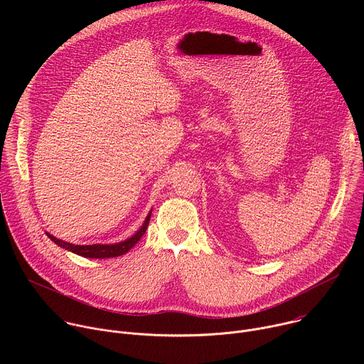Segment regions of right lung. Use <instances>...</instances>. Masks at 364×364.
<instances>
[{"label": "right lung", "mask_w": 364, "mask_h": 364, "mask_svg": "<svg viewBox=\"0 0 364 364\" xmlns=\"http://www.w3.org/2000/svg\"><path fill=\"white\" fill-rule=\"evenodd\" d=\"M149 218H151V212L148 213L145 222L142 223V226L139 228V230L135 235H132L129 239H127L124 242L112 243V245H100V243H97V245H73V243L60 240V239L55 237L53 235H50L47 232H46V235L50 237V240H53L60 247H63L66 250H70V252H73L79 256H83V257H95V259L115 257V256H121V255L127 253L129 249H132L136 245V242L142 237V235L145 233V230L148 228Z\"/></svg>", "instance_id": "1"}]
</instances>
